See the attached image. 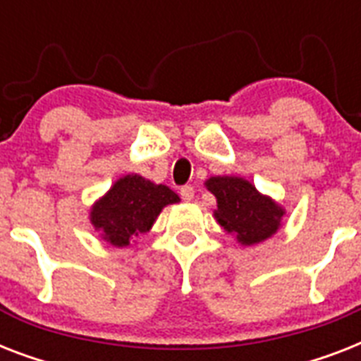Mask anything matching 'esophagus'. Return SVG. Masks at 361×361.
<instances>
[{"label": "esophagus", "mask_w": 361, "mask_h": 361, "mask_svg": "<svg viewBox=\"0 0 361 361\" xmlns=\"http://www.w3.org/2000/svg\"><path fill=\"white\" fill-rule=\"evenodd\" d=\"M180 195H181V198L185 200V202H191L192 198H195V189H192L191 185L181 187V189H180Z\"/></svg>", "instance_id": "esophagus-1"}]
</instances>
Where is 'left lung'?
I'll return each instance as SVG.
<instances>
[{
    "label": "left lung",
    "instance_id": "left-lung-1",
    "mask_svg": "<svg viewBox=\"0 0 361 361\" xmlns=\"http://www.w3.org/2000/svg\"><path fill=\"white\" fill-rule=\"evenodd\" d=\"M208 189L217 198L215 221L241 245L266 241L283 225L285 208L268 195H262L251 181L240 176H212Z\"/></svg>",
    "mask_w": 361,
    "mask_h": 361
}]
</instances>
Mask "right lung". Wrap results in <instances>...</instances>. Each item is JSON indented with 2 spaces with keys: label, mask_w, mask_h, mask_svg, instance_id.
<instances>
[{
  "label": "right lung",
  "mask_w": 361,
  "mask_h": 361,
  "mask_svg": "<svg viewBox=\"0 0 361 361\" xmlns=\"http://www.w3.org/2000/svg\"><path fill=\"white\" fill-rule=\"evenodd\" d=\"M180 197L163 183L138 174L121 176L90 209V221L104 241L129 247L135 238L152 231L159 214Z\"/></svg>",
  "instance_id": "add662e5"
}]
</instances>
